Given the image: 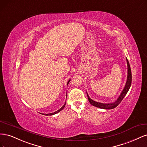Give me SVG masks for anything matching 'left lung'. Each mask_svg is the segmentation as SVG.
Returning <instances> with one entry per match:
<instances>
[{
    "label": "left lung",
    "mask_w": 147,
    "mask_h": 147,
    "mask_svg": "<svg viewBox=\"0 0 147 147\" xmlns=\"http://www.w3.org/2000/svg\"><path fill=\"white\" fill-rule=\"evenodd\" d=\"M126 61H127V80L126 82V84L124 86V88L122 92L120 95L119 96V97H118V99H117L116 101H115L114 102H112V103H108V104H105V103H101V102H98L93 100L92 99H91L89 95L87 93V96H88V99L89 102H90V104L96 107H98L100 109H106V110H109V109H113L114 108L117 107L120 102H121V100L123 99V98L127 94V92H128L129 90L131 87V82H132V74H131V67H130V65L129 63V61L126 58Z\"/></svg>",
    "instance_id": "1"
}]
</instances>
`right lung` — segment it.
Here are the masks:
<instances>
[{
  "label": "right lung",
  "instance_id": "1",
  "mask_svg": "<svg viewBox=\"0 0 147 147\" xmlns=\"http://www.w3.org/2000/svg\"><path fill=\"white\" fill-rule=\"evenodd\" d=\"M70 80H69L68 81V82H67V84H69V83L70 82ZM65 103L64 104V105L62 107L59 109V110H57V111H56V112H55L54 113H48V114H43V113H42V115H55V114H56V113H59L60 111H61L62 110H63L64 108V107H65Z\"/></svg>",
  "mask_w": 147,
  "mask_h": 147
}]
</instances>
